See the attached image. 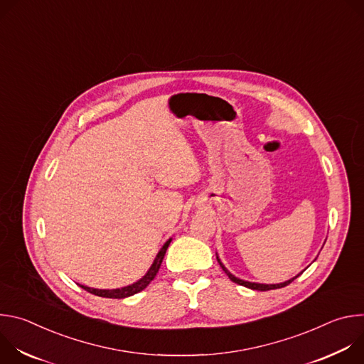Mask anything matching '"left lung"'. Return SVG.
Masks as SVG:
<instances>
[{
	"instance_id": "obj_1",
	"label": "left lung",
	"mask_w": 364,
	"mask_h": 364,
	"mask_svg": "<svg viewBox=\"0 0 364 364\" xmlns=\"http://www.w3.org/2000/svg\"><path fill=\"white\" fill-rule=\"evenodd\" d=\"M218 261H219V264H220V267H222V269L226 272V275L230 278V281H233L235 284H239V285H243V287H246V288H250V289H256V291H269V289H278V288H284V287H287V285H289L294 279H296L301 274H298L295 278H292V279H289V281H285V282H282V284H274V285H265V284H255V282H247V281H242V279H239V278H236V277H233L225 267H223V264L220 262V259L218 257Z\"/></svg>"
}]
</instances>
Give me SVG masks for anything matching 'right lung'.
Masks as SVG:
<instances>
[{
    "mask_svg": "<svg viewBox=\"0 0 364 364\" xmlns=\"http://www.w3.org/2000/svg\"><path fill=\"white\" fill-rule=\"evenodd\" d=\"M170 243H171V239H168V240L164 243V246H163L161 250L159 252L157 257H155L154 264L151 265V268H149V271L145 274V277H142L138 282H135V284H132V285H128V287H124V288H119V289H95V288H89V287H85V285H80V287H82L85 291L93 294V295H97V296H103V298H117V299H121V298L131 296V295H134V294H136V292L145 289V288L151 284V281L155 278V275H157V272H159V269H160V267H161L164 255H166V252H167Z\"/></svg>",
    "mask_w": 364,
    "mask_h": 364,
    "instance_id": "right-lung-1",
    "label": "right lung"
}]
</instances>
